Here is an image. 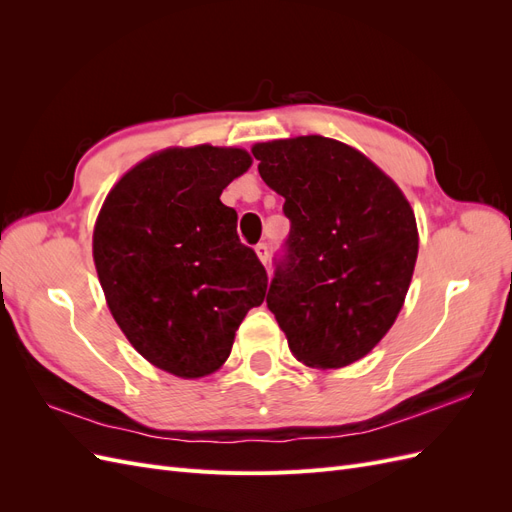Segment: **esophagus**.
Here are the masks:
<instances>
[{
	"mask_svg": "<svg viewBox=\"0 0 512 512\" xmlns=\"http://www.w3.org/2000/svg\"><path fill=\"white\" fill-rule=\"evenodd\" d=\"M256 254H258L262 265H267L269 256H271V254H269V245H267V243H258V245H256Z\"/></svg>",
	"mask_w": 512,
	"mask_h": 512,
	"instance_id": "esophagus-1",
	"label": "esophagus"
}]
</instances>
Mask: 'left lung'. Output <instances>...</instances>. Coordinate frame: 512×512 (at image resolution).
I'll return each instance as SVG.
<instances>
[{
	"label": "left lung",
	"instance_id": "8db88e82",
	"mask_svg": "<svg viewBox=\"0 0 512 512\" xmlns=\"http://www.w3.org/2000/svg\"><path fill=\"white\" fill-rule=\"evenodd\" d=\"M258 173L286 198L290 235L267 305L309 367L359 361L393 327L418 254L406 196L363 153L324 136L260 143Z\"/></svg>",
	"mask_w": 512,
	"mask_h": 512
}]
</instances>
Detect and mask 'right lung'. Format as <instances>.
I'll list each match as a JSON object with an SVG mask.
<instances>
[{
  "instance_id": "1",
  "label": "right lung",
  "mask_w": 512,
  "mask_h": 512,
  "mask_svg": "<svg viewBox=\"0 0 512 512\" xmlns=\"http://www.w3.org/2000/svg\"><path fill=\"white\" fill-rule=\"evenodd\" d=\"M250 164L243 149H166L123 175L98 215L108 309L149 363L179 378L220 369L245 314L265 301L267 271L220 200Z\"/></svg>"
}]
</instances>
